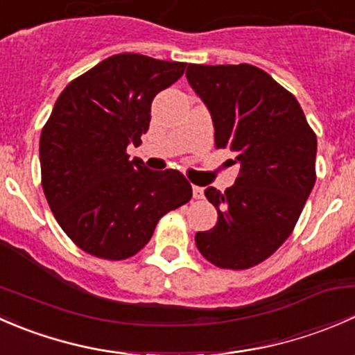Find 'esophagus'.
<instances>
[{
    "label": "esophagus",
    "instance_id": "esophagus-1",
    "mask_svg": "<svg viewBox=\"0 0 355 355\" xmlns=\"http://www.w3.org/2000/svg\"><path fill=\"white\" fill-rule=\"evenodd\" d=\"M192 194H194V199H202L204 189L198 187V185H194V187H192Z\"/></svg>",
    "mask_w": 355,
    "mask_h": 355
}]
</instances>
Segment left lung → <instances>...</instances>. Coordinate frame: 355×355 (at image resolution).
Masks as SVG:
<instances>
[{
    "label": "left lung",
    "mask_w": 355,
    "mask_h": 355,
    "mask_svg": "<svg viewBox=\"0 0 355 355\" xmlns=\"http://www.w3.org/2000/svg\"><path fill=\"white\" fill-rule=\"evenodd\" d=\"M185 75L213 118L214 146L241 166L225 192L204 191L218 221L196 245L214 266L247 270L292 234L316 182V134L292 92L261 68L189 63Z\"/></svg>",
    "instance_id": "left-lung-1"
}]
</instances>
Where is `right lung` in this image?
<instances>
[{"instance_id": "add662e5", "label": "right lung", "mask_w": 355, "mask_h": 355, "mask_svg": "<svg viewBox=\"0 0 355 355\" xmlns=\"http://www.w3.org/2000/svg\"><path fill=\"white\" fill-rule=\"evenodd\" d=\"M185 67L121 53L71 80L56 99L39 141L42 191L63 232L91 256H134L157 221L192 198L180 171L148 170L127 155L148 132L155 96Z\"/></svg>"}]
</instances>
